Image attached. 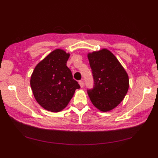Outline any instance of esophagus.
Here are the masks:
<instances>
[{"label": "esophagus", "instance_id": "esophagus-1", "mask_svg": "<svg viewBox=\"0 0 158 158\" xmlns=\"http://www.w3.org/2000/svg\"><path fill=\"white\" fill-rule=\"evenodd\" d=\"M79 85H80V86L81 87V88H83V86H84V82L83 81H79Z\"/></svg>", "mask_w": 158, "mask_h": 158}]
</instances>
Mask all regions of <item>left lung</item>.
<instances>
[{
    "label": "left lung",
    "mask_w": 158,
    "mask_h": 158,
    "mask_svg": "<svg viewBox=\"0 0 158 158\" xmlns=\"http://www.w3.org/2000/svg\"><path fill=\"white\" fill-rule=\"evenodd\" d=\"M94 85L88 90L92 104L102 112L110 111L125 98L129 79L124 68L107 49L88 53Z\"/></svg>",
    "instance_id": "left-lung-1"
}]
</instances>
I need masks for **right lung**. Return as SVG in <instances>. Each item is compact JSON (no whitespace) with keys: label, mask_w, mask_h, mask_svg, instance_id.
<instances>
[{"label":"right lung","mask_w":158,"mask_h":158,"mask_svg":"<svg viewBox=\"0 0 158 158\" xmlns=\"http://www.w3.org/2000/svg\"><path fill=\"white\" fill-rule=\"evenodd\" d=\"M70 53L56 49L39 62L34 69L30 85L38 103L48 111L58 112L69 103L80 88L66 66Z\"/></svg>","instance_id":"add662e5"}]
</instances>
